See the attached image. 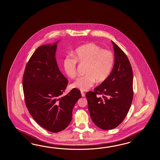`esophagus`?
<instances>
[{
  "label": "esophagus",
  "mask_w": 160,
  "mask_h": 160,
  "mask_svg": "<svg viewBox=\"0 0 160 160\" xmlns=\"http://www.w3.org/2000/svg\"><path fill=\"white\" fill-rule=\"evenodd\" d=\"M81 95L83 97H85V92H81Z\"/></svg>",
  "instance_id": "esophagus-1"
}]
</instances>
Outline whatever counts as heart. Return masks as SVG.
Segmentation results:
<instances>
[{
	"instance_id": "1",
	"label": "heart",
	"mask_w": 160,
	"mask_h": 160,
	"mask_svg": "<svg viewBox=\"0 0 160 160\" xmlns=\"http://www.w3.org/2000/svg\"><path fill=\"white\" fill-rule=\"evenodd\" d=\"M114 61L112 51L89 43L78 48L74 52V57L67 56L63 60V68L67 75L73 78L77 75L78 62L87 65L86 75L78 78L71 85L72 88L85 92L94 86L96 81L101 83L109 78Z\"/></svg>"
}]
</instances>
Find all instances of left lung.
I'll use <instances>...</instances> for the list:
<instances>
[{
  "label": "left lung",
  "instance_id": "obj_1",
  "mask_svg": "<svg viewBox=\"0 0 160 160\" xmlns=\"http://www.w3.org/2000/svg\"><path fill=\"white\" fill-rule=\"evenodd\" d=\"M115 63L109 78L86 94L92 121L103 130L116 128L129 112L133 98V71L125 53L112 41ZM102 95L99 97L98 95Z\"/></svg>",
  "mask_w": 160,
  "mask_h": 160
}]
</instances>
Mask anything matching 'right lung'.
<instances>
[{
  "instance_id": "add662e5",
  "label": "right lung",
  "mask_w": 160,
  "mask_h": 160,
  "mask_svg": "<svg viewBox=\"0 0 160 160\" xmlns=\"http://www.w3.org/2000/svg\"><path fill=\"white\" fill-rule=\"evenodd\" d=\"M56 48L57 43L38 48L27 63L22 80L25 103L31 116L52 133L68 126L72 109L82 97L76 88L62 97L68 80L58 67Z\"/></svg>"
}]
</instances>
